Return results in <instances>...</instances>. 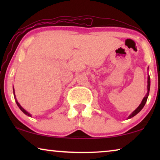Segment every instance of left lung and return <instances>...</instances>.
<instances>
[{
  "mask_svg": "<svg viewBox=\"0 0 160 160\" xmlns=\"http://www.w3.org/2000/svg\"><path fill=\"white\" fill-rule=\"evenodd\" d=\"M150 83H151V82H150V76H149V75H148V80H147V84H147V92H146L145 97L143 98V99L142 100V101H141V104L139 105V106L138 107V108H137L136 109H135V110L134 111H133V112H132V113H131V114H130V116H129V117H128V119H130V118H132V117H134V116L138 114V113L140 112V111H141L142 110V108H143L144 106H145L146 102V101H147L148 95H149Z\"/></svg>",
  "mask_w": 160,
  "mask_h": 160,
  "instance_id": "8db88e82",
  "label": "left lung"
}]
</instances>
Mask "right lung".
<instances>
[{"instance_id":"add662e5","label":"right lung","mask_w":160,"mask_h":160,"mask_svg":"<svg viewBox=\"0 0 160 160\" xmlns=\"http://www.w3.org/2000/svg\"><path fill=\"white\" fill-rule=\"evenodd\" d=\"M13 92H14V99H15V100H16V103H17V106H18V107L19 108V109H20V110L22 111V112L25 113V114H26L27 116H28V117H31V114H30V113H28L27 111L26 110H25V109H24L21 106V105L18 102V101H17V98H16V95H15V92H14V87H13Z\"/></svg>"}]
</instances>
